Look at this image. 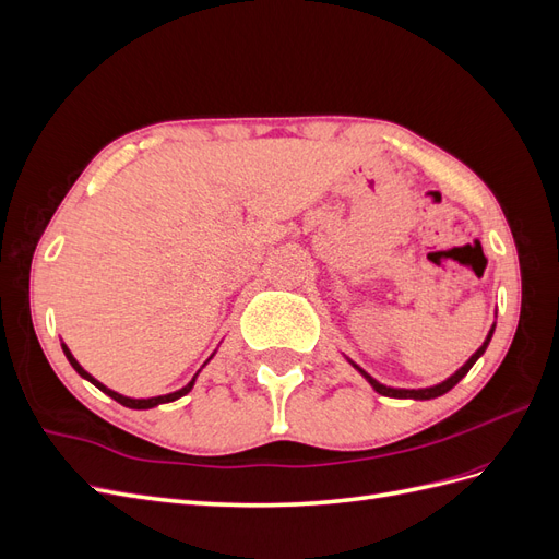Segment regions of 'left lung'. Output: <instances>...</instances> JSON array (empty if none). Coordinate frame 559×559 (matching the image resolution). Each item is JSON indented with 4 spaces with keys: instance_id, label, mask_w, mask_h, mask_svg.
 Segmentation results:
<instances>
[{
    "instance_id": "8db88e82",
    "label": "left lung",
    "mask_w": 559,
    "mask_h": 559,
    "mask_svg": "<svg viewBox=\"0 0 559 559\" xmlns=\"http://www.w3.org/2000/svg\"><path fill=\"white\" fill-rule=\"evenodd\" d=\"M489 337H492V331H489ZM489 337H487V341H485V345L476 352V354H473V357L460 368V370H456V373L452 376V378H448L445 382H441V384H436V386H429V389H392V386H384V384H380L378 380H373V378H370L368 373H366V370H361L359 366V370H361V376L370 382V384H373V389H376V392H380L382 396H392V399H421V401H427V399H436V396H443L445 392H450V389L456 384V382H460L466 373H468V370H471V366L473 364H476L478 361V357H480V354L485 352V347H487V343H489Z\"/></svg>"
}]
</instances>
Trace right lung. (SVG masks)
<instances>
[{"label":"right lung","instance_id":"1","mask_svg":"<svg viewBox=\"0 0 559 559\" xmlns=\"http://www.w3.org/2000/svg\"><path fill=\"white\" fill-rule=\"evenodd\" d=\"M62 349H64V357L70 359V364H72V368L76 370V373L81 376V378H86L88 382H93L97 389H103V392L107 394V396H111L114 401H118L121 405H126V408H138V411H144V408H154V405H158V403H170V401H175V399H179V396H183V394H189L191 389H193V382H195V378L186 384L183 389H179V392H173V394H165V396H154V399H128V396H121V394H116V392H111V389H107L105 384H99L93 376H88L86 370H83L81 366H79V361L72 357V352L67 349L64 345H62Z\"/></svg>","mask_w":559,"mask_h":559}]
</instances>
